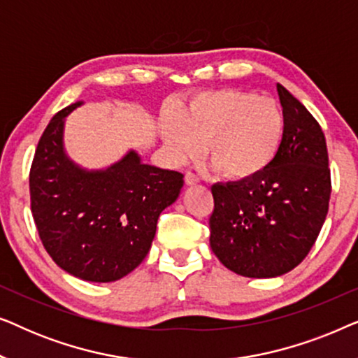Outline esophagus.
<instances>
[{
    "label": "esophagus",
    "mask_w": 358,
    "mask_h": 358,
    "mask_svg": "<svg viewBox=\"0 0 358 358\" xmlns=\"http://www.w3.org/2000/svg\"><path fill=\"white\" fill-rule=\"evenodd\" d=\"M199 180H200V179L197 178V176H195L194 173H190V171H189V173H185V184H187V185L197 184Z\"/></svg>",
    "instance_id": "esophagus-1"
}]
</instances>
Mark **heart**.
Segmentation results:
<instances>
[{
    "mask_svg": "<svg viewBox=\"0 0 358 358\" xmlns=\"http://www.w3.org/2000/svg\"><path fill=\"white\" fill-rule=\"evenodd\" d=\"M282 109L275 101L239 90L199 94L179 114L166 120L164 143L179 163L202 151L227 178L249 179L275 158L283 138Z\"/></svg>",
    "mask_w": 358,
    "mask_h": 358,
    "instance_id": "b5f03b06",
    "label": "heart"
}]
</instances>
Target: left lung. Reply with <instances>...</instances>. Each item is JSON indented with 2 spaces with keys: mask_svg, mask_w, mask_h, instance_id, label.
Segmentation results:
<instances>
[{
  "mask_svg": "<svg viewBox=\"0 0 358 358\" xmlns=\"http://www.w3.org/2000/svg\"><path fill=\"white\" fill-rule=\"evenodd\" d=\"M283 138L261 174L213 184L210 248L224 267L251 278L278 277L308 256L331 197L326 138L296 97L277 85Z\"/></svg>",
  "mask_w": 358,
  "mask_h": 358,
  "instance_id": "left-lung-1",
  "label": "left lung"
}]
</instances>
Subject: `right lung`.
<instances>
[{
  "instance_id": "add662e5",
  "label": "right lung",
  "mask_w": 358,
  "mask_h": 358,
  "mask_svg": "<svg viewBox=\"0 0 358 358\" xmlns=\"http://www.w3.org/2000/svg\"><path fill=\"white\" fill-rule=\"evenodd\" d=\"M53 115L29 174L31 210L43 248L58 267L87 282H115L148 254L159 213L184 185L178 171L145 164L136 151L109 168L87 171L63 146L65 119Z\"/></svg>"
}]
</instances>
